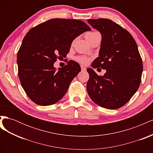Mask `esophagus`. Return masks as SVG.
Wrapping results in <instances>:
<instances>
[{"label": "esophagus", "instance_id": "1", "mask_svg": "<svg viewBox=\"0 0 153 153\" xmlns=\"http://www.w3.org/2000/svg\"><path fill=\"white\" fill-rule=\"evenodd\" d=\"M81 69L82 71H85L86 70V68L84 66H81Z\"/></svg>", "mask_w": 153, "mask_h": 153}]
</instances>
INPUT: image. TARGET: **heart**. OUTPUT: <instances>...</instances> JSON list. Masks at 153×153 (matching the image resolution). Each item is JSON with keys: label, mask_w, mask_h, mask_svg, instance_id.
I'll return each mask as SVG.
<instances>
[{"label": "heart", "mask_w": 153, "mask_h": 153, "mask_svg": "<svg viewBox=\"0 0 153 153\" xmlns=\"http://www.w3.org/2000/svg\"><path fill=\"white\" fill-rule=\"evenodd\" d=\"M99 34L98 32H88L85 34V39L88 42L90 43L91 41L93 39L96 34ZM75 60L78 62H80L82 64H87L89 62L91 59L87 56H84V55H79V56H77L75 57Z\"/></svg>", "instance_id": "1"}]
</instances>
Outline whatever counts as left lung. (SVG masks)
<instances>
[{
  "instance_id": "1",
  "label": "left lung",
  "mask_w": 153,
  "mask_h": 153,
  "mask_svg": "<svg viewBox=\"0 0 153 153\" xmlns=\"http://www.w3.org/2000/svg\"><path fill=\"white\" fill-rule=\"evenodd\" d=\"M102 35L99 57L94 68L106 69L99 76L87 68V91L95 103L107 109L122 107L135 94L141 82L143 64L137 45L129 32L106 18L87 20Z\"/></svg>"
}]
</instances>
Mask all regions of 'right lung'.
Here are the masks:
<instances>
[{
    "instance_id": "right-lung-1",
    "label": "right lung",
    "mask_w": 153,
    "mask_h": 153,
    "mask_svg": "<svg viewBox=\"0 0 153 153\" xmlns=\"http://www.w3.org/2000/svg\"><path fill=\"white\" fill-rule=\"evenodd\" d=\"M90 30L81 20L54 18L27 32L18 52V70L23 89L34 103L53 105L66 93L80 66L69 61L56 70L53 64L66 57L76 37Z\"/></svg>"
}]
</instances>
